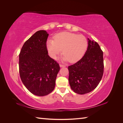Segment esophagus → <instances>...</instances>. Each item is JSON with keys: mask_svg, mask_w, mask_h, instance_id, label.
<instances>
[{"mask_svg": "<svg viewBox=\"0 0 123 123\" xmlns=\"http://www.w3.org/2000/svg\"><path fill=\"white\" fill-rule=\"evenodd\" d=\"M59 66H60V67H61V68H62V67H66L65 65H62V64H60V65H59Z\"/></svg>", "mask_w": 123, "mask_h": 123, "instance_id": "1", "label": "esophagus"}]
</instances>
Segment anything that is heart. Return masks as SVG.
I'll return each mask as SVG.
<instances>
[{"instance_id": "heart-1", "label": "heart", "mask_w": 123, "mask_h": 123, "mask_svg": "<svg viewBox=\"0 0 123 123\" xmlns=\"http://www.w3.org/2000/svg\"><path fill=\"white\" fill-rule=\"evenodd\" d=\"M88 45L87 40L83 35L64 32L54 37V40L48 39L47 49L49 55L53 59L62 52L64 54L62 59L64 61H69L74 62L83 56Z\"/></svg>"}]
</instances>
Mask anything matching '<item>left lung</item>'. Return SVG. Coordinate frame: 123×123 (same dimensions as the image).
<instances>
[{
    "instance_id": "8db88e82",
    "label": "left lung",
    "mask_w": 123,
    "mask_h": 123,
    "mask_svg": "<svg viewBox=\"0 0 123 123\" xmlns=\"http://www.w3.org/2000/svg\"><path fill=\"white\" fill-rule=\"evenodd\" d=\"M88 40V46L84 56L68 67L70 87L79 94H86L95 89L104 73L103 51L96 42Z\"/></svg>"
}]
</instances>
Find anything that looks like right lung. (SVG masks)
<instances>
[{"mask_svg":"<svg viewBox=\"0 0 123 123\" xmlns=\"http://www.w3.org/2000/svg\"><path fill=\"white\" fill-rule=\"evenodd\" d=\"M45 30L34 33L24 44L19 55V69L22 82L32 94L43 96L53 91L60 67L48 55Z\"/></svg>","mask_w":123,"mask_h":123,"instance_id":"add662e5","label":"right lung"}]
</instances>
